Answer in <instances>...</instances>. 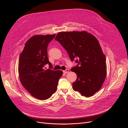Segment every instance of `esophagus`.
Returning <instances> with one entry per match:
<instances>
[{
  "label": "esophagus",
  "instance_id": "esophagus-1",
  "mask_svg": "<svg viewBox=\"0 0 128 128\" xmlns=\"http://www.w3.org/2000/svg\"><path fill=\"white\" fill-rule=\"evenodd\" d=\"M69 71V70L68 69H66L65 70L63 71V72L65 74H67V73H68Z\"/></svg>",
  "mask_w": 128,
  "mask_h": 128
}]
</instances>
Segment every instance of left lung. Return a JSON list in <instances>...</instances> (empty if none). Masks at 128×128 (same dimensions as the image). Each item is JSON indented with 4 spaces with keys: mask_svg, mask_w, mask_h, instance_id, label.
I'll use <instances>...</instances> for the list:
<instances>
[{
    "mask_svg": "<svg viewBox=\"0 0 128 128\" xmlns=\"http://www.w3.org/2000/svg\"><path fill=\"white\" fill-rule=\"evenodd\" d=\"M55 40L68 52L70 60L78 65L71 69L76 73L72 88L90 97L101 88L106 76V58L98 40L86 31L59 32Z\"/></svg>",
    "mask_w": 128,
    "mask_h": 128,
    "instance_id": "1",
    "label": "left lung"
}]
</instances>
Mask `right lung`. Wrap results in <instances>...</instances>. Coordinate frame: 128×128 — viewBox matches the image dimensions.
I'll list each match as a JSON object with an SVG mask.
<instances>
[{
    "instance_id": "right-lung-1",
    "label": "right lung",
    "mask_w": 128,
    "mask_h": 128,
    "mask_svg": "<svg viewBox=\"0 0 128 128\" xmlns=\"http://www.w3.org/2000/svg\"><path fill=\"white\" fill-rule=\"evenodd\" d=\"M55 35H34L25 43L19 57L20 82L33 97L40 100L48 99L55 93L63 74L61 70H52V66L48 57V46ZM47 64L50 69L46 70L44 66Z\"/></svg>"
}]
</instances>
